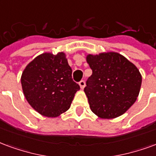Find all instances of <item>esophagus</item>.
Wrapping results in <instances>:
<instances>
[{
	"mask_svg": "<svg viewBox=\"0 0 156 156\" xmlns=\"http://www.w3.org/2000/svg\"><path fill=\"white\" fill-rule=\"evenodd\" d=\"M79 86H80L82 89L84 88V87H85V81L84 80H81V81L79 82Z\"/></svg>",
	"mask_w": 156,
	"mask_h": 156,
	"instance_id": "34e87169",
	"label": "esophagus"
}]
</instances>
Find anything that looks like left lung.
<instances>
[{"label": "left lung", "mask_w": 156, "mask_h": 156, "mask_svg": "<svg viewBox=\"0 0 156 156\" xmlns=\"http://www.w3.org/2000/svg\"><path fill=\"white\" fill-rule=\"evenodd\" d=\"M87 62L93 74L84 92L93 113L103 119L125 113L139 95L142 78L138 69L114 52L88 55Z\"/></svg>", "instance_id": "obj_1"}]
</instances>
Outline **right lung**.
I'll return each instance as SVG.
<instances>
[{"label":"right lung","instance_id":"1","mask_svg":"<svg viewBox=\"0 0 156 156\" xmlns=\"http://www.w3.org/2000/svg\"><path fill=\"white\" fill-rule=\"evenodd\" d=\"M21 85L30 105L48 117H56L69 110L80 89L73 80L72 69L63 52L37 56L22 73Z\"/></svg>","mask_w":156,"mask_h":156}]
</instances>
